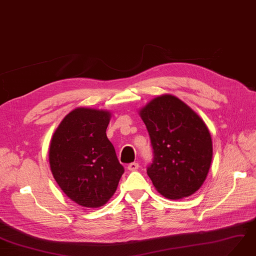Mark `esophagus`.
Wrapping results in <instances>:
<instances>
[{
	"label": "esophagus",
	"instance_id": "34e87169",
	"mask_svg": "<svg viewBox=\"0 0 256 256\" xmlns=\"http://www.w3.org/2000/svg\"><path fill=\"white\" fill-rule=\"evenodd\" d=\"M139 169V164L138 162H131L128 164V170L129 171H136Z\"/></svg>",
	"mask_w": 256,
	"mask_h": 256
}]
</instances>
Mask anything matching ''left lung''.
Instances as JSON below:
<instances>
[{"mask_svg": "<svg viewBox=\"0 0 256 256\" xmlns=\"http://www.w3.org/2000/svg\"><path fill=\"white\" fill-rule=\"evenodd\" d=\"M139 115L153 145L148 176L156 190L171 200L194 194L208 176L213 155L211 134L202 117L168 94L152 99Z\"/></svg>", "mask_w": 256, "mask_h": 256, "instance_id": "left-lung-1", "label": "left lung"}]
</instances>
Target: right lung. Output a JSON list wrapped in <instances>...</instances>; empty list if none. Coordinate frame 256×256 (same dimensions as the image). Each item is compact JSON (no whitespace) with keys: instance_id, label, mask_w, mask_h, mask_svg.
I'll use <instances>...</instances> for the list:
<instances>
[{"instance_id":"obj_1","label":"right lung","mask_w":256,"mask_h":256,"mask_svg":"<svg viewBox=\"0 0 256 256\" xmlns=\"http://www.w3.org/2000/svg\"><path fill=\"white\" fill-rule=\"evenodd\" d=\"M111 112L76 108L61 120L50 143L52 174L62 192L86 208L106 204L124 167L106 136Z\"/></svg>"}]
</instances>
